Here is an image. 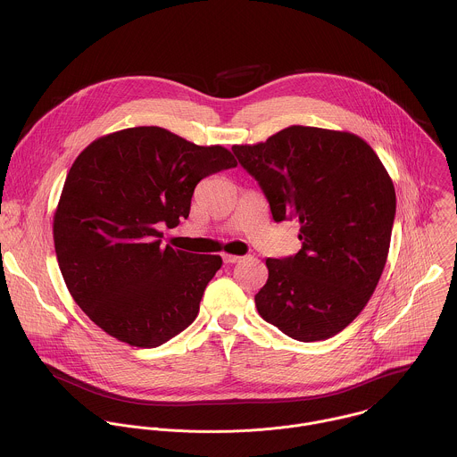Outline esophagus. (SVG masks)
<instances>
[{
	"instance_id": "obj_1",
	"label": "esophagus",
	"mask_w": 457,
	"mask_h": 457,
	"mask_svg": "<svg viewBox=\"0 0 457 457\" xmlns=\"http://www.w3.org/2000/svg\"><path fill=\"white\" fill-rule=\"evenodd\" d=\"M241 259H243V257H239V255H228V253L223 255V262H225V263H237Z\"/></svg>"
}]
</instances>
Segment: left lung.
I'll list each match as a JSON object with an SVG mask.
<instances>
[{
	"label": "left lung",
	"mask_w": 457,
	"mask_h": 457,
	"mask_svg": "<svg viewBox=\"0 0 457 457\" xmlns=\"http://www.w3.org/2000/svg\"><path fill=\"white\" fill-rule=\"evenodd\" d=\"M232 151L272 220L301 223L299 253L265 261L262 319L297 341L332 337L359 317L384 272L395 214L389 172L350 131L294 125Z\"/></svg>",
	"instance_id": "left-lung-1"
}]
</instances>
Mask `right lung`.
<instances>
[{
	"mask_svg": "<svg viewBox=\"0 0 457 457\" xmlns=\"http://www.w3.org/2000/svg\"><path fill=\"white\" fill-rule=\"evenodd\" d=\"M223 145L135 127L93 140L73 162L53 236L68 292L109 336L154 348L190 326L220 255L162 248L188 218L200 179L236 167Z\"/></svg>",
	"mask_w": 457,
	"mask_h": 457,
	"instance_id": "1",
	"label": "right lung"
}]
</instances>
